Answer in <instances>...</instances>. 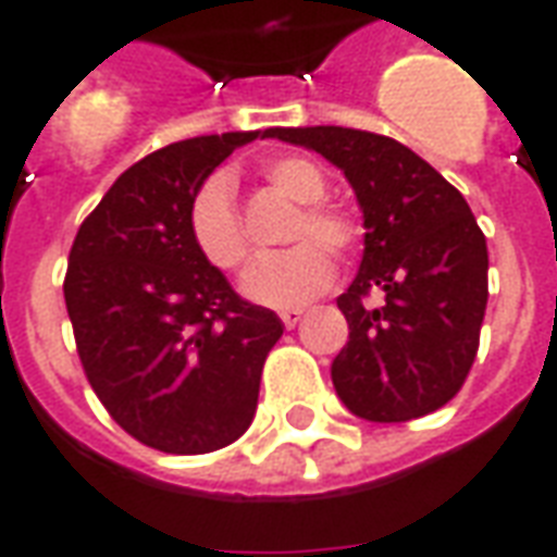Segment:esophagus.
Returning <instances> with one entry per match:
<instances>
[{
    "label": "esophagus",
    "instance_id": "obj_1",
    "mask_svg": "<svg viewBox=\"0 0 557 557\" xmlns=\"http://www.w3.org/2000/svg\"><path fill=\"white\" fill-rule=\"evenodd\" d=\"M301 317H305L301 310H283V313H280V319H283V325H286V329H295V325L301 322Z\"/></svg>",
    "mask_w": 557,
    "mask_h": 557
}]
</instances>
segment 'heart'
Instances as JSON below:
<instances>
[{"label": "heart", "mask_w": 557, "mask_h": 557, "mask_svg": "<svg viewBox=\"0 0 557 557\" xmlns=\"http://www.w3.org/2000/svg\"><path fill=\"white\" fill-rule=\"evenodd\" d=\"M262 177L274 193L301 205V211L289 228V244L295 247L271 259H259L244 277V295L265 307H301L329 289L334 280L332 252L349 256L356 250L361 225L352 213L322 201L329 193V177L313 159H271L262 169ZM186 225L193 247L208 265L216 271H240L247 265L250 240L240 223L232 174L213 171L211 177H205L189 201Z\"/></svg>", "instance_id": "b5f03b06"}]
</instances>
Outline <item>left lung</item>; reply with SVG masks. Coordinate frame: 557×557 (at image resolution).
<instances>
[{"instance_id":"obj_1","label":"left lung","mask_w":557,"mask_h":557,"mask_svg":"<svg viewBox=\"0 0 557 557\" xmlns=\"http://www.w3.org/2000/svg\"><path fill=\"white\" fill-rule=\"evenodd\" d=\"M344 171L364 213L359 277L337 298L349 341L332 364L346 407L368 422L441 410L468 380L488 305V247L465 196L410 147L344 126L268 129ZM383 290L380 306H368Z\"/></svg>"}]
</instances>
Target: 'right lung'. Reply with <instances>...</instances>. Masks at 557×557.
Returning a JSON list of instances; mask_svg holds the SVG:
<instances>
[{
    "label": "right lung",
    "mask_w": 557,
    "mask_h": 557,
    "mask_svg": "<svg viewBox=\"0 0 557 557\" xmlns=\"http://www.w3.org/2000/svg\"><path fill=\"white\" fill-rule=\"evenodd\" d=\"M265 132L162 147L126 169L77 228L62 280L89 386L116 425L171 455H205L250 428L283 325L244 301L189 238V201L232 150Z\"/></svg>",
    "instance_id": "right-lung-1"
}]
</instances>
